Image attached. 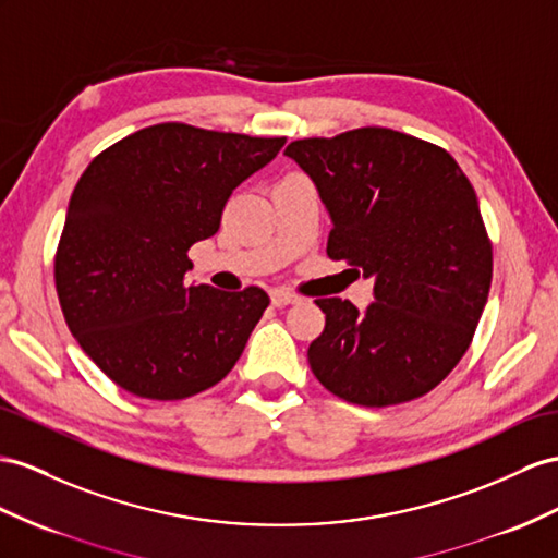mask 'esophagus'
I'll return each mask as SVG.
<instances>
[{
    "mask_svg": "<svg viewBox=\"0 0 558 558\" xmlns=\"http://www.w3.org/2000/svg\"><path fill=\"white\" fill-rule=\"evenodd\" d=\"M296 302H299V296L292 294V292H284V290H274V292H270V304H274L276 308H284V306L296 304Z\"/></svg>",
    "mask_w": 558,
    "mask_h": 558,
    "instance_id": "34e87169",
    "label": "esophagus"
}]
</instances>
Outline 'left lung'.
Here are the masks:
<instances>
[{
    "instance_id": "8db88e82",
    "label": "left lung",
    "mask_w": 558,
    "mask_h": 558,
    "mask_svg": "<svg viewBox=\"0 0 558 558\" xmlns=\"http://www.w3.org/2000/svg\"><path fill=\"white\" fill-rule=\"evenodd\" d=\"M284 155L330 214L327 256L375 280V302L316 299L325 330L308 365L355 405L415 401L471 344L493 280L478 199L450 153L384 126L292 141Z\"/></svg>"
}]
</instances>
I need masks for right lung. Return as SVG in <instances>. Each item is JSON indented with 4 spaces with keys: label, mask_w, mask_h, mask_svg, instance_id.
<instances>
[{
    "label": "right lung",
    "mask_w": 558,
    "mask_h": 558,
    "mask_svg": "<svg viewBox=\"0 0 558 558\" xmlns=\"http://www.w3.org/2000/svg\"><path fill=\"white\" fill-rule=\"evenodd\" d=\"M282 146L165 122L84 169L56 252V292L84 353L124 391L181 401L238 363L268 294L189 284V250L219 231L228 197Z\"/></svg>",
    "instance_id": "right-lung-1"
}]
</instances>
